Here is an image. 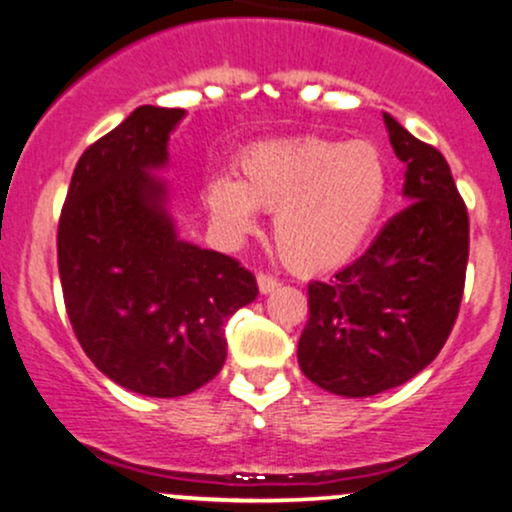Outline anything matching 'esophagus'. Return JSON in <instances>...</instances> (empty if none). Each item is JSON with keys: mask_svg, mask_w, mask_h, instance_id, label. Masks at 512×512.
<instances>
[{"mask_svg": "<svg viewBox=\"0 0 512 512\" xmlns=\"http://www.w3.org/2000/svg\"><path fill=\"white\" fill-rule=\"evenodd\" d=\"M257 286H260L262 293H272L276 286H279V281H276V276H272V274L260 272L257 274Z\"/></svg>", "mask_w": 512, "mask_h": 512, "instance_id": "esophagus-1", "label": "esophagus"}]
</instances>
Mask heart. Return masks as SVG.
<instances>
[{"instance_id":"heart-1","label":"heart","mask_w":512,"mask_h":512,"mask_svg":"<svg viewBox=\"0 0 512 512\" xmlns=\"http://www.w3.org/2000/svg\"><path fill=\"white\" fill-rule=\"evenodd\" d=\"M387 187V161L373 142L303 134L240 151L233 180H209L204 204L236 238L255 228V209L274 211L276 252L286 267L310 274L356 255L378 223Z\"/></svg>"}]
</instances>
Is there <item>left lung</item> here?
Wrapping results in <instances>:
<instances>
[{
  "label": "left lung",
  "instance_id": "obj_1",
  "mask_svg": "<svg viewBox=\"0 0 512 512\" xmlns=\"http://www.w3.org/2000/svg\"><path fill=\"white\" fill-rule=\"evenodd\" d=\"M407 166L409 204L332 281L308 284L298 339L305 378L344 397H370L414 378L448 342L460 313L469 214L436 146L385 115Z\"/></svg>",
  "mask_w": 512,
  "mask_h": 512
}]
</instances>
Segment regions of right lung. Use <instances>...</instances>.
Instances as JSON below:
<instances>
[{
    "label": "right lung",
    "mask_w": 512,
    "mask_h": 512,
    "mask_svg": "<svg viewBox=\"0 0 512 512\" xmlns=\"http://www.w3.org/2000/svg\"><path fill=\"white\" fill-rule=\"evenodd\" d=\"M185 110L142 105L76 163L57 226L64 308L93 366L127 390L180 397L226 361L223 325L255 301L257 281L236 257L175 236L166 187L149 175L168 161Z\"/></svg>",
    "instance_id": "1"
}]
</instances>
